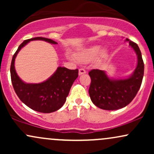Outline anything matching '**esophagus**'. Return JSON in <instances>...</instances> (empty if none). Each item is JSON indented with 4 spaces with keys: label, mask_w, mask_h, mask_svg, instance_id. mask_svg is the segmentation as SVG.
I'll use <instances>...</instances> for the list:
<instances>
[{
    "label": "esophagus",
    "mask_w": 154,
    "mask_h": 154,
    "mask_svg": "<svg viewBox=\"0 0 154 154\" xmlns=\"http://www.w3.org/2000/svg\"><path fill=\"white\" fill-rule=\"evenodd\" d=\"M85 73H86V71L84 69L81 68V69H79V75H84V74H85Z\"/></svg>",
    "instance_id": "esophagus-1"
}]
</instances>
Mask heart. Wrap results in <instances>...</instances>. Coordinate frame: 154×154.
<instances>
[{"mask_svg": "<svg viewBox=\"0 0 154 154\" xmlns=\"http://www.w3.org/2000/svg\"><path fill=\"white\" fill-rule=\"evenodd\" d=\"M99 54V59H103L107 56L108 52L106 49L100 51V45H93L85 48L76 54V58L79 61L87 63L94 59Z\"/></svg>", "mask_w": 154, "mask_h": 154, "instance_id": "heart-1", "label": "heart"}]
</instances>
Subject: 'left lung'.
<instances>
[{"mask_svg": "<svg viewBox=\"0 0 154 154\" xmlns=\"http://www.w3.org/2000/svg\"><path fill=\"white\" fill-rule=\"evenodd\" d=\"M137 56L135 71L127 79H114L100 69L89 72L91 82L89 88L91 99L97 107L104 110H116L128 106L133 100L142 83L144 63L140 50L135 43L126 39Z\"/></svg>", "mask_w": 154, "mask_h": 154, "instance_id": "1", "label": "left lung"}]
</instances>
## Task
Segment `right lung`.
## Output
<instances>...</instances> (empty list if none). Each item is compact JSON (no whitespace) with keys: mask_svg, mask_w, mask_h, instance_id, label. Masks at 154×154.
Masks as SVG:
<instances>
[{"mask_svg":"<svg viewBox=\"0 0 154 154\" xmlns=\"http://www.w3.org/2000/svg\"><path fill=\"white\" fill-rule=\"evenodd\" d=\"M45 40L52 44H57L51 39L37 37L24 40L14 54L11 64V78L15 93L19 99L30 108L41 113H51L63 106L70 89L78 77V69H69L66 67H58L50 78L38 84L25 83L16 72L14 61L19 51L32 40Z\"/></svg>","mask_w":154,"mask_h":154,"instance_id":"1","label":"right lung"}]
</instances>
